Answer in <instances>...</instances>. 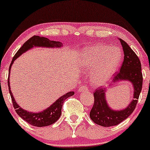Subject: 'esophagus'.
<instances>
[{
    "mask_svg": "<svg viewBox=\"0 0 150 150\" xmlns=\"http://www.w3.org/2000/svg\"><path fill=\"white\" fill-rule=\"evenodd\" d=\"M88 90V88L87 86H81L80 87V90H79V92H84V91H87Z\"/></svg>",
    "mask_w": 150,
    "mask_h": 150,
    "instance_id": "34e87169",
    "label": "esophagus"
}]
</instances>
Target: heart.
Instances as JSON below:
<instances>
[{"label":"heart","mask_w":150,"mask_h":150,"mask_svg":"<svg viewBox=\"0 0 150 150\" xmlns=\"http://www.w3.org/2000/svg\"><path fill=\"white\" fill-rule=\"evenodd\" d=\"M121 60L122 53L119 48L98 45L85 50L81 65L85 70H93L91 75L92 83L97 86H101L110 80Z\"/></svg>","instance_id":"1"}]
</instances>
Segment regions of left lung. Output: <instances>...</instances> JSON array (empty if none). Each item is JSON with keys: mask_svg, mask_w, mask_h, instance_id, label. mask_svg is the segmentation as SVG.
I'll return each mask as SVG.
<instances>
[{"mask_svg": "<svg viewBox=\"0 0 150 150\" xmlns=\"http://www.w3.org/2000/svg\"><path fill=\"white\" fill-rule=\"evenodd\" d=\"M119 40L124 52V61L122 64L120 71L115 75L113 82L116 84L122 80L130 82L134 88V100L124 110H113L109 107L105 98L107 89H97L93 93L95 100L90 117L94 122L103 127L117 125L127 119L135 109L142 88L143 78L140 60L126 42L120 38Z\"/></svg>", "mask_w": 150, "mask_h": 150, "instance_id": "obj_1", "label": "left lung"}]
</instances>
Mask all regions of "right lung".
<instances>
[{
  "mask_svg": "<svg viewBox=\"0 0 150 150\" xmlns=\"http://www.w3.org/2000/svg\"><path fill=\"white\" fill-rule=\"evenodd\" d=\"M62 45V42L59 41H53L50 40L49 39L46 38L44 37H40L38 35H34L31 37L29 40H28L25 42L22 45V47L18 50L16 55H14L13 58L12 62H11V65L9 67V73H8V88H9V93L11 95V100H12L13 105V108L16 109V112L18 115L21 117L22 119L25 121L27 122L28 123L33 126L35 127H45L48 126L50 125L53 124L56 122L59 117L61 115V110L62 105H63L64 101L68 98L69 97L72 96L74 95V92H69L60 97L59 99H57L52 105H51L47 109L44 110L43 111L40 112H31L27 110H25L21 108L17 103L15 100L13 94L11 93V88H10V72H11V68L13 63L14 60L18 58L20 55H22L25 52L30 49L35 47H60Z\"/></svg>",
  "mask_w": 150,
  "mask_h": 150,
  "instance_id": "1",
  "label": "right lung"
}]
</instances>
